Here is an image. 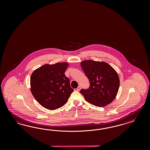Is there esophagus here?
<instances>
[{
  "mask_svg": "<svg viewBox=\"0 0 150 150\" xmlns=\"http://www.w3.org/2000/svg\"><path fill=\"white\" fill-rule=\"evenodd\" d=\"M80 89H81V87L80 86H79L77 87V88H76V90H77V91H80Z\"/></svg>",
  "mask_w": 150,
  "mask_h": 150,
  "instance_id": "obj_1",
  "label": "esophagus"
}]
</instances>
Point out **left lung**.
Listing matches in <instances>:
<instances>
[{
    "label": "left lung",
    "mask_w": 150,
    "mask_h": 150,
    "mask_svg": "<svg viewBox=\"0 0 150 150\" xmlns=\"http://www.w3.org/2000/svg\"><path fill=\"white\" fill-rule=\"evenodd\" d=\"M81 67L90 85L80 92L91 105L104 107L109 105L117 95L120 81L118 74L108 64L92 60H84Z\"/></svg>",
    "instance_id": "left-lung-1"
}]
</instances>
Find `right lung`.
I'll return each instance as SVG.
<instances>
[{"label":"right lung","mask_w":150,"mask_h":150,"mask_svg":"<svg viewBox=\"0 0 150 150\" xmlns=\"http://www.w3.org/2000/svg\"><path fill=\"white\" fill-rule=\"evenodd\" d=\"M67 63L45 64L35 70L31 76L32 95L47 109L54 110L62 107L68 100L74 91L70 80L65 76Z\"/></svg>","instance_id":"add662e5"}]
</instances>
